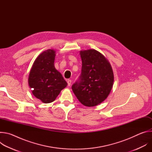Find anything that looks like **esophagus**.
<instances>
[{
  "instance_id": "esophagus-1",
  "label": "esophagus",
  "mask_w": 152,
  "mask_h": 152,
  "mask_svg": "<svg viewBox=\"0 0 152 152\" xmlns=\"http://www.w3.org/2000/svg\"><path fill=\"white\" fill-rule=\"evenodd\" d=\"M67 83H68V85L69 86H70L71 85V83H72V80L70 79H69L67 80Z\"/></svg>"
}]
</instances>
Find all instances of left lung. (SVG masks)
<instances>
[{
    "label": "left lung",
    "instance_id": "8db88e82",
    "mask_svg": "<svg viewBox=\"0 0 152 152\" xmlns=\"http://www.w3.org/2000/svg\"><path fill=\"white\" fill-rule=\"evenodd\" d=\"M80 54L81 73L72 88L82 104L94 106L104 101L111 92L114 82L113 69L106 58L94 49L80 51Z\"/></svg>",
    "mask_w": 152,
    "mask_h": 152
}]
</instances>
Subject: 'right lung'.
Returning a JSON list of instances; mask_svg holds the SVG:
<instances>
[{
  "label": "right lung",
  "instance_id": "obj_1",
  "mask_svg": "<svg viewBox=\"0 0 152 152\" xmlns=\"http://www.w3.org/2000/svg\"><path fill=\"white\" fill-rule=\"evenodd\" d=\"M55 51L49 49L41 53L34 62L28 82L32 94L45 103L53 102L67 83L54 66Z\"/></svg>",
  "mask_w": 152,
  "mask_h": 152
}]
</instances>
